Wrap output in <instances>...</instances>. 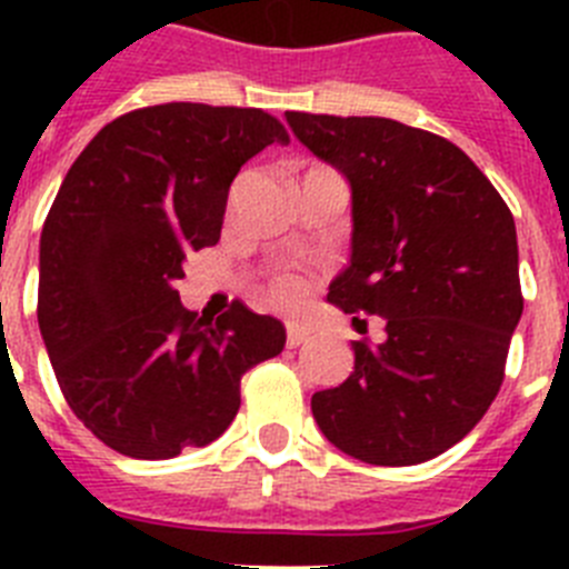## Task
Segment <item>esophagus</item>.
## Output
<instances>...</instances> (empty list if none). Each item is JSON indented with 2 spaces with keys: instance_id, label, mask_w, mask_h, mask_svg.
Wrapping results in <instances>:
<instances>
[{
  "instance_id": "34e87169",
  "label": "esophagus",
  "mask_w": 569,
  "mask_h": 569,
  "mask_svg": "<svg viewBox=\"0 0 569 569\" xmlns=\"http://www.w3.org/2000/svg\"><path fill=\"white\" fill-rule=\"evenodd\" d=\"M310 339V328L299 325V321H288V347H299Z\"/></svg>"
}]
</instances>
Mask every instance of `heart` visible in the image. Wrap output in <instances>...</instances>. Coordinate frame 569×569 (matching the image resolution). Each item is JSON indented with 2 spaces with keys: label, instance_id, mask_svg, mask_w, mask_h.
Masks as SVG:
<instances>
[{
  "label": "heart",
  "instance_id": "b5f03b06",
  "mask_svg": "<svg viewBox=\"0 0 569 569\" xmlns=\"http://www.w3.org/2000/svg\"><path fill=\"white\" fill-rule=\"evenodd\" d=\"M310 293V279L301 273H293V270H284V273H276L273 281H270L268 299L273 301L276 308L281 310H296L308 301Z\"/></svg>",
  "mask_w": 569,
  "mask_h": 569
}]
</instances>
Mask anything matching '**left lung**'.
<instances>
[{
    "label": "left lung",
    "instance_id": "8db88e82",
    "mask_svg": "<svg viewBox=\"0 0 569 569\" xmlns=\"http://www.w3.org/2000/svg\"><path fill=\"white\" fill-rule=\"evenodd\" d=\"M296 139L353 193L350 268L328 301L385 319L353 341V373L310 401L319 430L367 465H421L499 396L525 299L510 208L470 156L381 116L288 110Z\"/></svg>",
    "mask_w": 569,
    "mask_h": 569
}]
</instances>
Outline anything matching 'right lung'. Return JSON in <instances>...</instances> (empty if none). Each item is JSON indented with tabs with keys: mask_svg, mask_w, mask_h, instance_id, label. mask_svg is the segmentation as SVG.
Wrapping results in <instances>:
<instances>
[{
	"mask_svg": "<svg viewBox=\"0 0 569 569\" xmlns=\"http://www.w3.org/2000/svg\"><path fill=\"white\" fill-rule=\"evenodd\" d=\"M288 130L259 108L168 102L104 124L64 176L39 241V330L64 401L130 459L204 447L239 413L241 376L284 328L233 301L184 310V256L219 241L241 164Z\"/></svg>",
	"mask_w": 569,
	"mask_h": 569,
	"instance_id": "right-lung-1",
	"label": "right lung"
}]
</instances>
